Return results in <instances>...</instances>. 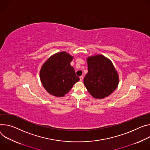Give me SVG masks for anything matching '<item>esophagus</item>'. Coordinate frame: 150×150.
Here are the masks:
<instances>
[{
	"mask_svg": "<svg viewBox=\"0 0 150 150\" xmlns=\"http://www.w3.org/2000/svg\"><path fill=\"white\" fill-rule=\"evenodd\" d=\"M79 79H80V81H83V76H79Z\"/></svg>",
	"mask_w": 150,
	"mask_h": 150,
	"instance_id": "34e87169",
	"label": "esophagus"
}]
</instances>
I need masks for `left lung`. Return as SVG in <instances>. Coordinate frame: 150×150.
Masks as SVG:
<instances>
[{"label": "left lung", "mask_w": 150, "mask_h": 150, "mask_svg": "<svg viewBox=\"0 0 150 150\" xmlns=\"http://www.w3.org/2000/svg\"><path fill=\"white\" fill-rule=\"evenodd\" d=\"M88 73L84 78V84L91 96L103 99L117 88L119 78L110 60L101 54L87 59Z\"/></svg>", "instance_id": "obj_1"}]
</instances>
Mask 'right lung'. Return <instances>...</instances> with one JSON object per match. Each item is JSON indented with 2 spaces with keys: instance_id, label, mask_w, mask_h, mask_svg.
Listing matches in <instances>:
<instances>
[{
  "instance_id": "1",
  "label": "right lung",
  "mask_w": 150,
  "mask_h": 150,
  "mask_svg": "<svg viewBox=\"0 0 150 150\" xmlns=\"http://www.w3.org/2000/svg\"><path fill=\"white\" fill-rule=\"evenodd\" d=\"M73 56L66 51L51 56L42 65L40 79L45 89L52 96L63 97L79 80L71 66Z\"/></svg>"
}]
</instances>
